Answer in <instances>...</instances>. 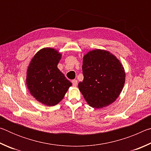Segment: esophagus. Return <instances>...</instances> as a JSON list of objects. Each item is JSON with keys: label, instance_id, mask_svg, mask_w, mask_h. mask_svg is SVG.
Listing matches in <instances>:
<instances>
[{"label": "esophagus", "instance_id": "obj_1", "mask_svg": "<svg viewBox=\"0 0 151 151\" xmlns=\"http://www.w3.org/2000/svg\"><path fill=\"white\" fill-rule=\"evenodd\" d=\"M72 83H73V85L74 86H77V85H78V82H77V80H73L72 81Z\"/></svg>", "mask_w": 151, "mask_h": 151}]
</instances>
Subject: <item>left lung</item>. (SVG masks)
Here are the masks:
<instances>
[{"instance_id": "1", "label": "left lung", "mask_w": 151, "mask_h": 151, "mask_svg": "<svg viewBox=\"0 0 151 151\" xmlns=\"http://www.w3.org/2000/svg\"><path fill=\"white\" fill-rule=\"evenodd\" d=\"M84 79L79 90L91 106L101 109L116 100L122 90L125 73L121 63L108 51L97 49L83 58Z\"/></svg>"}]
</instances>
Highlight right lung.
Masks as SVG:
<instances>
[{
    "label": "right lung",
    "instance_id": "1",
    "mask_svg": "<svg viewBox=\"0 0 151 151\" xmlns=\"http://www.w3.org/2000/svg\"><path fill=\"white\" fill-rule=\"evenodd\" d=\"M60 58L61 55L53 48H43L35 55L27 70V84L30 94L47 106L59 103L72 85L57 68Z\"/></svg>",
    "mask_w": 151,
    "mask_h": 151
}]
</instances>
